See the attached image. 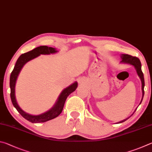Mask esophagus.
Wrapping results in <instances>:
<instances>
[{
  "mask_svg": "<svg viewBox=\"0 0 152 152\" xmlns=\"http://www.w3.org/2000/svg\"><path fill=\"white\" fill-rule=\"evenodd\" d=\"M79 83H80L81 85L83 83V81H82V80H79Z\"/></svg>",
  "mask_w": 152,
  "mask_h": 152,
  "instance_id": "obj_1",
  "label": "esophagus"
}]
</instances>
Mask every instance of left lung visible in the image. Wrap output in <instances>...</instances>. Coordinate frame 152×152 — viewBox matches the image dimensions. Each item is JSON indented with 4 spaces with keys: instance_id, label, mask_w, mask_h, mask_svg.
<instances>
[{
    "instance_id": "left-lung-1",
    "label": "left lung",
    "mask_w": 152,
    "mask_h": 152,
    "mask_svg": "<svg viewBox=\"0 0 152 152\" xmlns=\"http://www.w3.org/2000/svg\"><path fill=\"white\" fill-rule=\"evenodd\" d=\"M121 59H122L121 61V63H129V64H131V65L134 66V67L135 68V69H136V71H137V73L138 75V76L140 77L141 81H142V100H141V102L140 103V104H141V103H142V102L143 95H144V86H145L144 77H143V72L142 71V64H141L140 61L137 57H133V56L127 55V54L121 55ZM128 118H127L126 119H124V120H122L121 121L118 122V124H120V123H122V122L126 121Z\"/></svg>"
}]
</instances>
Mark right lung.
I'll use <instances>...</instances> for the list:
<instances>
[{"instance_id": "add662e5", "label": "right lung", "mask_w": 152, "mask_h": 152, "mask_svg": "<svg viewBox=\"0 0 152 152\" xmlns=\"http://www.w3.org/2000/svg\"><path fill=\"white\" fill-rule=\"evenodd\" d=\"M57 52V50H56L55 48L49 47L47 46H40L32 50H30V51L24 53V54H22L18 57L17 62H16L14 69H13L11 74H10V99H11L12 105H14V107L17 109L18 112L24 118L31 122V123H43V122L49 121L50 119L57 118L62 112L64 104H65L66 98L77 87V82H75L74 83L71 85L70 86L66 87V88H65L61 92L59 97L58 98L57 102H56L55 105L53 106V107L50 109V110L47 111V112L41 114V115H30V114L26 113L23 110H21L20 107L18 106L15 97V84L18 74H19L21 69L23 68L24 65L27 63L28 61L37 57L40 55H49Z\"/></svg>"}]
</instances>
